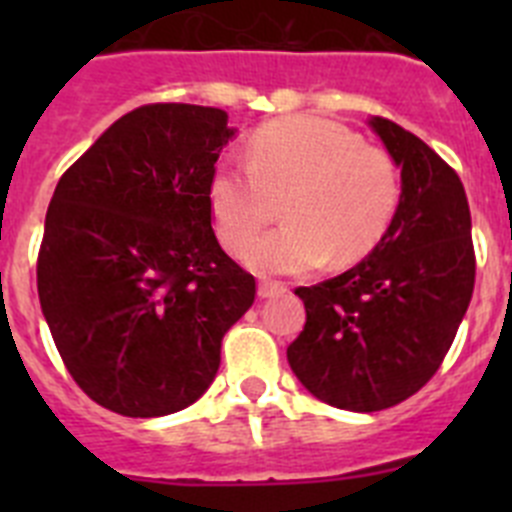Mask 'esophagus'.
Here are the masks:
<instances>
[{
	"instance_id": "esophagus-1",
	"label": "esophagus",
	"mask_w": 512,
	"mask_h": 512,
	"mask_svg": "<svg viewBox=\"0 0 512 512\" xmlns=\"http://www.w3.org/2000/svg\"><path fill=\"white\" fill-rule=\"evenodd\" d=\"M287 292V287L279 282H269V279H264V282H259V297H277V295H284Z\"/></svg>"
}]
</instances>
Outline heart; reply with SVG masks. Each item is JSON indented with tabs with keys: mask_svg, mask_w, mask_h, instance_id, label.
<instances>
[{
	"mask_svg": "<svg viewBox=\"0 0 512 512\" xmlns=\"http://www.w3.org/2000/svg\"><path fill=\"white\" fill-rule=\"evenodd\" d=\"M248 166L220 161L207 182L217 238L259 274H307L325 261L348 266L382 243L400 205V169L382 148L325 117L271 120L248 135Z\"/></svg>",
	"mask_w": 512,
	"mask_h": 512,
	"instance_id": "1",
	"label": "heart"
}]
</instances>
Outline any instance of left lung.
Here are the masks:
<instances>
[{"label":"left lung","instance_id":"8db88e82","mask_svg":"<svg viewBox=\"0 0 512 512\" xmlns=\"http://www.w3.org/2000/svg\"><path fill=\"white\" fill-rule=\"evenodd\" d=\"M400 166L395 220L364 261L297 287L305 328L287 361L333 408L374 413L408 400L438 372L474 292L464 184L433 148L387 117L369 120Z\"/></svg>","mask_w":512,"mask_h":512}]
</instances>
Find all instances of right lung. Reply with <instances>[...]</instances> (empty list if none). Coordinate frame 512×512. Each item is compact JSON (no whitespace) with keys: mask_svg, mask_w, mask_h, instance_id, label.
<instances>
[{"mask_svg":"<svg viewBox=\"0 0 512 512\" xmlns=\"http://www.w3.org/2000/svg\"><path fill=\"white\" fill-rule=\"evenodd\" d=\"M228 112L143 104L66 169L45 215L38 295L63 364L97 405L158 418L200 400L256 279L220 248L207 182Z\"/></svg>","mask_w":512,"mask_h":512,"instance_id":"right-lung-1","label":"right lung"}]
</instances>
